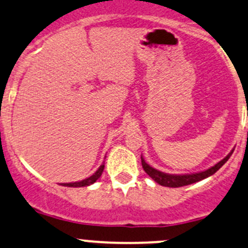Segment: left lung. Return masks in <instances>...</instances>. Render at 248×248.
Returning a JSON list of instances; mask_svg holds the SVG:
<instances>
[{
	"label": "left lung",
	"instance_id": "obj_1",
	"mask_svg": "<svg viewBox=\"0 0 248 248\" xmlns=\"http://www.w3.org/2000/svg\"><path fill=\"white\" fill-rule=\"evenodd\" d=\"M234 150H232L223 160H221L218 163H216L215 166H213L209 170H204V172H200V173H193V174H183V175H177V174H168V173H163L160 172V170H155L153 168L152 166L148 165L147 162L144 161V159L141 156V161H142V167L144 170V172L152 178L153 180L156 181L157 184L162 186H167V187H180V186H185V185H190V184L197 183V181H201L205 178L210 177L213 175L214 173H216L222 166L224 165L228 159L231 157V155L233 154Z\"/></svg>",
	"mask_w": 248,
	"mask_h": 248
}]
</instances>
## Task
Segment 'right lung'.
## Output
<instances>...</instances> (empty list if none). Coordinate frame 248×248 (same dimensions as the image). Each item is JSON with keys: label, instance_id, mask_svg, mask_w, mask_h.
<instances>
[{"label": "right lung", "instance_id": "right-lung-1", "mask_svg": "<svg viewBox=\"0 0 248 248\" xmlns=\"http://www.w3.org/2000/svg\"><path fill=\"white\" fill-rule=\"evenodd\" d=\"M104 168H105V165H101L100 167L98 168V170H96L94 174H92L91 177L87 178L85 180H81V181H76V183H68V184H62L63 186H68V187H82V186H88L91 185V184L95 183L96 180L99 179V178L101 177V174H103V170Z\"/></svg>", "mask_w": 248, "mask_h": 248}]
</instances>
